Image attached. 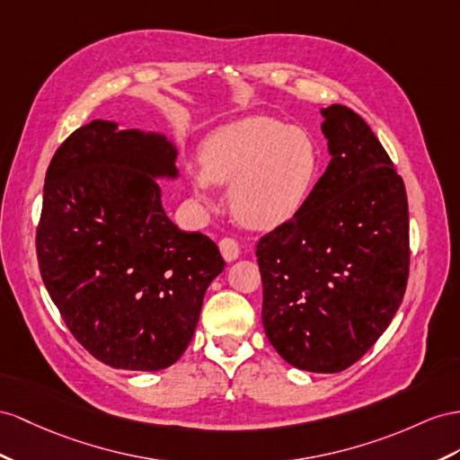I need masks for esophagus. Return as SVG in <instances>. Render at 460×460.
Masks as SVG:
<instances>
[{
    "mask_svg": "<svg viewBox=\"0 0 460 460\" xmlns=\"http://www.w3.org/2000/svg\"><path fill=\"white\" fill-rule=\"evenodd\" d=\"M219 251H221V256L226 258L227 262H233V261H237L239 258V244H237V241H234L233 237H223V239H219Z\"/></svg>",
    "mask_w": 460,
    "mask_h": 460,
    "instance_id": "obj_1",
    "label": "esophagus"
}]
</instances>
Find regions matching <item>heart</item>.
Masks as SVG:
<instances>
[{
    "instance_id": "obj_1",
    "label": "heart",
    "mask_w": 460,
    "mask_h": 460,
    "mask_svg": "<svg viewBox=\"0 0 460 460\" xmlns=\"http://www.w3.org/2000/svg\"><path fill=\"white\" fill-rule=\"evenodd\" d=\"M323 161L309 132L270 116L223 126L202 149V171L190 181L208 202L209 184H231V208L243 223L276 227L299 214L321 179Z\"/></svg>"
}]
</instances>
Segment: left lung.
<instances>
[{
    "mask_svg": "<svg viewBox=\"0 0 460 460\" xmlns=\"http://www.w3.org/2000/svg\"><path fill=\"white\" fill-rule=\"evenodd\" d=\"M332 161L299 214L256 244L262 324L293 367L338 373L391 324L410 272L404 181L363 118L323 111Z\"/></svg>",
    "mask_w": 460,
    "mask_h": 460,
    "instance_id": "1",
    "label": "left lung"
}]
</instances>
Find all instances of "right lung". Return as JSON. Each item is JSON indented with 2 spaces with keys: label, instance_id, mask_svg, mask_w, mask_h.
I'll list each match as a JSON object with an SVG mask.
<instances>
[{
  "label": "right lung",
  "instance_id": "1",
  "mask_svg": "<svg viewBox=\"0 0 460 460\" xmlns=\"http://www.w3.org/2000/svg\"><path fill=\"white\" fill-rule=\"evenodd\" d=\"M163 136L93 120L56 149L37 227L40 276L67 331L116 369L159 371L188 348L211 279L208 234L167 217L153 176L176 174Z\"/></svg>",
  "mask_w": 460,
  "mask_h": 460
}]
</instances>
